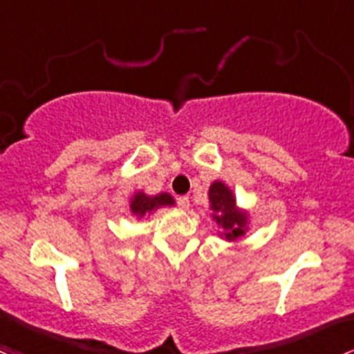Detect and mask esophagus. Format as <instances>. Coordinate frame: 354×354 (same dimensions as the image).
Instances as JSON below:
<instances>
[{
    "instance_id": "1",
    "label": "esophagus",
    "mask_w": 354,
    "mask_h": 354,
    "mask_svg": "<svg viewBox=\"0 0 354 354\" xmlns=\"http://www.w3.org/2000/svg\"><path fill=\"white\" fill-rule=\"evenodd\" d=\"M176 203H178V205H180L181 208H188L189 207V198H188V196H178V198H176Z\"/></svg>"
}]
</instances>
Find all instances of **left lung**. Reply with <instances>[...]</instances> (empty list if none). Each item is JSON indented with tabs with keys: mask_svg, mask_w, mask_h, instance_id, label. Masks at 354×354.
Here are the masks:
<instances>
[{
	"mask_svg": "<svg viewBox=\"0 0 354 354\" xmlns=\"http://www.w3.org/2000/svg\"><path fill=\"white\" fill-rule=\"evenodd\" d=\"M210 208L214 210V221L224 229L227 241H236L245 234L248 215L239 212L236 207V198L232 192L222 181H215L208 189Z\"/></svg>",
	"mask_w": 354,
	"mask_h": 354,
	"instance_id": "1",
	"label": "left lung"
}]
</instances>
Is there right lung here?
<instances>
[{
  "instance_id": "add662e5",
  "label": "right lung",
  "mask_w": 354,
  "mask_h": 354,
  "mask_svg": "<svg viewBox=\"0 0 354 354\" xmlns=\"http://www.w3.org/2000/svg\"><path fill=\"white\" fill-rule=\"evenodd\" d=\"M162 205H174V200L169 193H161L156 196H147L146 193L139 192L133 195L132 202H130V210L136 217H144L146 214H151L158 207Z\"/></svg>"
}]
</instances>
